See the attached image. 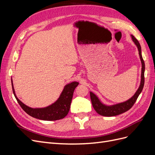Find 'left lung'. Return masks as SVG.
<instances>
[{"label":"left lung","instance_id":"left-lung-1","mask_svg":"<svg viewBox=\"0 0 155 155\" xmlns=\"http://www.w3.org/2000/svg\"><path fill=\"white\" fill-rule=\"evenodd\" d=\"M131 37H132L133 41L134 43L137 46L139 55L140 60H141L142 63V73H141V81H140V85L139 88H138L137 91L133 95L132 97H130L129 100H127L126 101L120 103L118 104L112 105H106L100 101V100L98 99V97L92 93V92H90V96L91 99L92 101V104L94 107V109L97 112V114L100 115L104 116H114L124 113V112L129 110L131 107L133 106L134 103L137 101L138 97L140 94V93L142 92L143 88L144 86V72H145V63L144 61L142 58V50L141 46L139 43L138 41L135 38V37L131 35Z\"/></svg>","mask_w":155,"mask_h":155}]
</instances>
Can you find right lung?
<instances>
[{"label": "right lung", "instance_id": "right-lung-1", "mask_svg": "<svg viewBox=\"0 0 155 155\" xmlns=\"http://www.w3.org/2000/svg\"><path fill=\"white\" fill-rule=\"evenodd\" d=\"M12 85L13 92L17 102L28 114L35 118L42 120L54 121L64 118L68 114L74 91L79 85V83L74 81L65 85L58 100L54 104L45 108H35V109L28 107L18 99L15 93V90H14L12 79Z\"/></svg>", "mask_w": 155, "mask_h": 155}]
</instances>
